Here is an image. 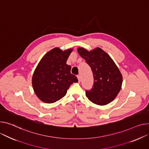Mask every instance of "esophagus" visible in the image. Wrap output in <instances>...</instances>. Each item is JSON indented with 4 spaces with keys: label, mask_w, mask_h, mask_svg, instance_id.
Instances as JSON below:
<instances>
[{
    "label": "esophagus",
    "mask_w": 149,
    "mask_h": 149,
    "mask_svg": "<svg viewBox=\"0 0 149 149\" xmlns=\"http://www.w3.org/2000/svg\"><path fill=\"white\" fill-rule=\"evenodd\" d=\"M77 78H78V81L80 82V81H81V75H77Z\"/></svg>",
    "instance_id": "esophagus-1"
}]
</instances>
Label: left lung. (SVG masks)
Instances as JSON below:
<instances>
[{
  "mask_svg": "<svg viewBox=\"0 0 149 149\" xmlns=\"http://www.w3.org/2000/svg\"><path fill=\"white\" fill-rule=\"evenodd\" d=\"M78 53L91 66L94 77V84L91 91H86L88 99L99 105L112 102L122 88L123 77L111 57L100 47L88 51L83 47Z\"/></svg>",
  "mask_w": 149,
  "mask_h": 149,
  "instance_id": "1",
  "label": "left lung"
}]
</instances>
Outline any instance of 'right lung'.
Segmentation results:
<instances>
[{
  "instance_id": "add662e5",
  "label": "right lung",
  "mask_w": 149,
  "mask_h": 149,
  "mask_svg": "<svg viewBox=\"0 0 149 149\" xmlns=\"http://www.w3.org/2000/svg\"><path fill=\"white\" fill-rule=\"evenodd\" d=\"M72 50L54 48L39 62L32 83L35 93L41 101L48 104L56 102L66 94L73 83L78 82L76 76L71 73V66L66 64Z\"/></svg>"
}]
</instances>
